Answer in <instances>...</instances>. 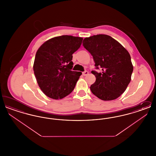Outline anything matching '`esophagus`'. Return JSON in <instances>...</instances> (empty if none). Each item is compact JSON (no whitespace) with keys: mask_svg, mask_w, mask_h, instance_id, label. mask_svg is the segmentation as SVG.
Returning <instances> with one entry per match:
<instances>
[{"mask_svg":"<svg viewBox=\"0 0 156 156\" xmlns=\"http://www.w3.org/2000/svg\"><path fill=\"white\" fill-rule=\"evenodd\" d=\"M88 74H89V73H88V71H85L84 72L82 73V75H83V76H86V75H88Z\"/></svg>","mask_w":156,"mask_h":156,"instance_id":"obj_1","label":"esophagus"}]
</instances>
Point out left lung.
Masks as SVG:
<instances>
[{
  "label": "left lung",
  "instance_id": "8db88e82",
  "mask_svg": "<svg viewBox=\"0 0 156 156\" xmlns=\"http://www.w3.org/2000/svg\"><path fill=\"white\" fill-rule=\"evenodd\" d=\"M83 46L92 55L96 69L92 71L96 81L90 89L94 95L103 101H112L120 97L131 81L133 67L126 49L112 37L98 34L85 38Z\"/></svg>",
  "mask_w": 156,
  "mask_h": 156
}]
</instances>
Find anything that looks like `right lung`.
I'll return each mask as SVG.
<instances>
[{"label":"right lung","mask_w":156,"mask_h":156,"mask_svg":"<svg viewBox=\"0 0 156 156\" xmlns=\"http://www.w3.org/2000/svg\"><path fill=\"white\" fill-rule=\"evenodd\" d=\"M82 40L67 35L54 37L38 49L33 70L39 87L47 97L62 99L74 89L82 73L72 71L73 54Z\"/></svg>","instance_id":"obj_1"}]
</instances>
